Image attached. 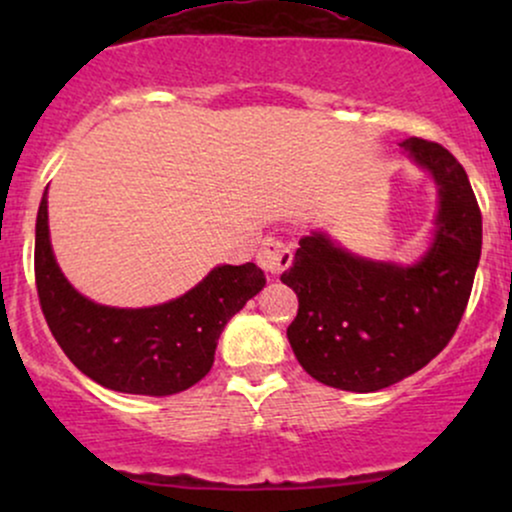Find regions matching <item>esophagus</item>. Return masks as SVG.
<instances>
[{
  "label": "esophagus",
  "instance_id": "obj_1",
  "mask_svg": "<svg viewBox=\"0 0 512 512\" xmlns=\"http://www.w3.org/2000/svg\"><path fill=\"white\" fill-rule=\"evenodd\" d=\"M291 262H293V252L284 240L274 236H267L262 240L260 250H257V264H260L264 272L279 276L281 272H286V269L291 267Z\"/></svg>",
  "mask_w": 512,
  "mask_h": 512
}]
</instances>
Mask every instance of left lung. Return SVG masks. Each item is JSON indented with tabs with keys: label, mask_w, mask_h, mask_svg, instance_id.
Instances as JSON below:
<instances>
[{
	"label": "left lung",
	"mask_w": 512,
	"mask_h": 512,
	"mask_svg": "<svg viewBox=\"0 0 512 512\" xmlns=\"http://www.w3.org/2000/svg\"><path fill=\"white\" fill-rule=\"evenodd\" d=\"M438 182V231L414 267L361 260L322 233L301 238L281 281L298 296L286 330L317 383L375 392L431 363L460 325L481 255V211L467 173L445 146L402 144Z\"/></svg>",
	"instance_id": "obj_1"
}]
</instances>
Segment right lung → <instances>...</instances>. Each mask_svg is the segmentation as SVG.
Instances as JSON below:
<instances>
[{"label": "right lung", "instance_id": "1", "mask_svg": "<svg viewBox=\"0 0 512 512\" xmlns=\"http://www.w3.org/2000/svg\"><path fill=\"white\" fill-rule=\"evenodd\" d=\"M45 195L35 221V286L69 361L98 385L127 395L166 397L199 383L214 366L226 322L262 291V269L223 264L185 296L154 308L98 305L74 291L57 267Z\"/></svg>", "mask_w": 512, "mask_h": 512}]
</instances>
